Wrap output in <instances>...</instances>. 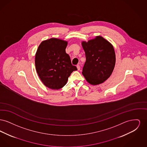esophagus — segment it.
I'll use <instances>...</instances> for the list:
<instances>
[{"instance_id": "34e87169", "label": "esophagus", "mask_w": 147, "mask_h": 147, "mask_svg": "<svg viewBox=\"0 0 147 147\" xmlns=\"http://www.w3.org/2000/svg\"><path fill=\"white\" fill-rule=\"evenodd\" d=\"M77 69L78 70H79L80 69V66L79 65H77Z\"/></svg>"}]
</instances>
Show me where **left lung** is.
<instances>
[{
    "label": "left lung",
    "instance_id": "8db88e82",
    "mask_svg": "<svg viewBox=\"0 0 147 147\" xmlns=\"http://www.w3.org/2000/svg\"><path fill=\"white\" fill-rule=\"evenodd\" d=\"M86 61L82 74L91 85L101 84L112 74L116 63V56L111 43L101 36H96L88 42H82Z\"/></svg>",
    "mask_w": 147,
    "mask_h": 147
}]
</instances>
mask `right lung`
Here are the masks:
<instances>
[{"instance_id":"1","label":"right lung","mask_w":147,"mask_h":147,"mask_svg":"<svg viewBox=\"0 0 147 147\" xmlns=\"http://www.w3.org/2000/svg\"><path fill=\"white\" fill-rule=\"evenodd\" d=\"M68 42L56 38L42 41L35 55L37 73L43 84L51 89H59L67 84L71 73L77 67L66 53Z\"/></svg>"}]
</instances>
